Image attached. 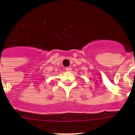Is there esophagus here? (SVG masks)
<instances>
[{
    "label": "esophagus",
    "instance_id": "obj_1",
    "mask_svg": "<svg viewBox=\"0 0 135 135\" xmlns=\"http://www.w3.org/2000/svg\"><path fill=\"white\" fill-rule=\"evenodd\" d=\"M65 70H66L67 71H71V68H70V67H68V68H65Z\"/></svg>",
    "mask_w": 135,
    "mask_h": 135
}]
</instances>
